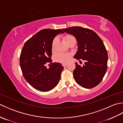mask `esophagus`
I'll use <instances>...</instances> for the list:
<instances>
[{
  "instance_id": "obj_1",
  "label": "esophagus",
  "mask_w": 123,
  "mask_h": 123,
  "mask_svg": "<svg viewBox=\"0 0 123 123\" xmlns=\"http://www.w3.org/2000/svg\"><path fill=\"white\" fill-rule=\"evenodd\" d=\"M62 66H63L64 67H66L67 66V64L63 63V64H62Z\"/></svg>"
}]
</instances>
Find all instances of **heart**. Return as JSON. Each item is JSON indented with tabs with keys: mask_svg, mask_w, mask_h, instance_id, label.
Returning <instances> with one entry per match:
<instances>
[{
	"mask_svg": "<svg viewBox=\"0 0 123 123\" xmlns=\"http://www.w3.org/2000/svg\"><path fill=\"white\" fill-rule=\"evenodd\" d=\"M63 40L66 42V43L68 44L70 42L72 41L73 40H74L75 38L74 36L71 35H67L64 36L63 37ZM57 39L56 38H55L53 42H52V49H54L55 46L56 44L57 43ZM70 55L69 54H60L55 57V61L56 62H60L62 63H66L69 61L70 59Z\"/></svg>",
	"mask_w": 123,
	"mask_h": 123,
	"instance_id": "obj_1",
	"label": "heart"
}]
</instances>
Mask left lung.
Wrapping results in <instances>:
<instances>
[{"mask_svg":"<svg viewBox=\"0 0 123 123\" xmlns=\"http://www.w3.org/2000/svg\"><path fill=\"white\" fill-rule=\"evenodd\" d=\"M72 35L78 43V51L74 58L86 61L83 67L75 62L74 79L85 88H92L100 83L107 69L108 54L101 39L94 31L79 26L62 29ZM81 61V60H79Z\"/></svg>","mask_w":123,"mask_h":123,"instance_id":"8db88e82","label":"left lung"}]
</instances>
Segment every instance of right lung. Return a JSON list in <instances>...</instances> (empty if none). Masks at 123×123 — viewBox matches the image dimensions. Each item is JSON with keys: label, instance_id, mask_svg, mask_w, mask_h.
I'll return each mask as SVG.
<instances>
[{"label": "right lung", "instance_id": "obj_1", "mask_svg": "<svg viewBox=\"0 0 123 123\" xmlns=\"http://www.w3.org/2000/svg\"><path fill=\"white\" fill-rule=\"evenodd\" d=\"M62 30L44 29L25 43L20 56V66L26 81L35 89L43 92L52 90L58 84L64 67L58 62L48 69L51 62L52 44Z\"/></svg>", "mask_w": 123, "mask_h": 123}]
</instances>
